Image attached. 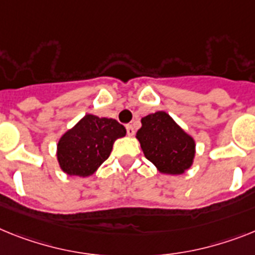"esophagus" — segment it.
Masks as SVG:
<instances>
[{
	"instance_id": "obj_1",
	"label": "esophagus",
	"mask_w": 255,
	"mask_h": 255,
	"mask_svg": "<svg viewBox=\"0 0 255 255\" xmlns=\"http://www.w3.org/2000/svg\"><path fill=\"white\" fill-rule=\"evenodd\" d=\"M126 128H127V134H128V136H133V134H134L133 126H132V124H127V126H126Z\"/></svg>"
}]
</instances>
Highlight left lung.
Instances as JSON below:
<instances>
[{
	"mask_svg": "<svg viewBox=\"0 0 255 255\" xmlns=\"http://www.w3.org/2000/svg\"><path fill=\"white\" fill-rule=\"evenodd\" d=\"M136 138L160 174L183 175L193 164L196 141L166 111L142 118Z\"/></svg>",
	"mask_w": 255,
	"mask_h": 255,
	"instance_id": "obj_1",
	"label": "left lung"
}]
</instances>
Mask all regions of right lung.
Listing matches in <instances>:
<instances>
[{"label":"right lung","mask_w":255,"mask_h":255,"mask_svg":"<svg viewBox=\"0 0 255 255\" xmlns=\"http://www.w3.org/2000/svg\"><path fill=\"white\" fill-rule=\"evenodd\" d=\"M126 133V128L115 119L85 114L58 140L59 167L67 175L91 176L108 159L115 140Z\"/></svg>","instance_id":"right-lung-1"}]
</instances>
